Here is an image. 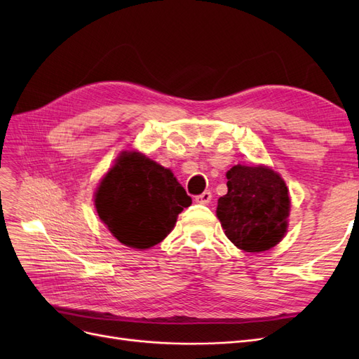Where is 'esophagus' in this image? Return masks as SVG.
Segmentation results:
<instances>
[{"label":"esophagus","instance_id":"1","mask_svg":"<svg viewBox=\"0 0 359 359\" xmlns=\"http://www.w3.org/2000/svg\"><path fill=\"white\" fill-rule=\"evenodd\" d=\"M211 198H212V194H211V191H208V190H206V191H203L202 194H199V196H196V198H194V201H196L198 203H210L211 202Z\"/></svg>","mask_w":359,"mask_h":359}]
</instances>
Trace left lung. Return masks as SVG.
Instances as JSON below:
<instances>
[{"mask_svg":"<svg viewBox=\"0 0 359 359\" xmlns=\"http://www.w3.org/2000/svg\"><path fill=\"white\" fill-rule=\"evenodd\" d=\"M226 178L227 193L217 205L226 236L248 253L278 244L286 233L290 208L285 181L269 168L241 165L227 170Z\"/></svg>","mask_w":359,"mask_h":359,"instance_id":"left-lung-1","label":"left lung"}]
</instances>
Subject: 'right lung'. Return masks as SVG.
<instances>
[{
	"label": "right lung",
	"mask_w": 359,
	"mask_h": 359,
	"mask_svg": "<svg viewBox=\"0 0 359 359\" xmlns=\"http://www.w3.org/2000/svg\"><path fill=\"white\" fill-rule=\"evenodd\" d=\"M191 198L169 169L139 153H123L95 193L102 222L119 243L145 250L161 243Z\"/></svg>",
	"instance_id": "add662e5"
}]
</instances>
